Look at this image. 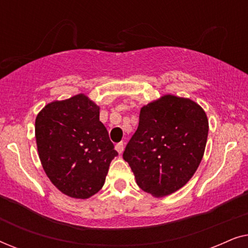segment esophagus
I'll list each match as a JSON object with an SVG mask.
<instances>
[{
    "label": "esophagus",
    "mask_w": 248,
    "mask_h": 248,
    "mask_svg": "<svg viewBox=\"0 0 248 248\" xmlns=\"http://www.w3.org/2000/svg\"><path fill=\"white\" fill-rule=\"evenodd\" d=\"M115 149H116V151L121 155L124 150V143H123V142H120V143H117L116 145H115Z\"/></svg>",
    "instance_id": "obj_1"
}]
</instances>
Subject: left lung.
<instances>
[{
    "instance_id": "1",
    "label": "left lung",
    "mask_w": 248,
    "mask_h": 248,
    "mask_svg": "<svg viewBox=\"0 0 248 248\" xmlns=\"http://www.w3.org/2000/svg\"><path fill=\"white\" fill-rule=\"evenodd\" d=\"M208 132L205 111L188 98L164 94L144 105L123 154L139 187L155 198L182 188L202 160Z\"/></svg>"
}]
</instances>
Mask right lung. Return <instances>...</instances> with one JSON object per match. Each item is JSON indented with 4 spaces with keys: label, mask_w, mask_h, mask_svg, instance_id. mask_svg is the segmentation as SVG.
<instances>
[{
    "label": "right lung",
    "mask_w": 248,
    "mask_h": 248,
    "mask_svg": "<svg viewBox=\"0 0 248 248\" xmlns=\"http://www.w3.org/2000/svg\"><path fill=\"white\" fill-rule=\"evenodd\" d=\"M99 109L79 93L47 104L36 117L37 150L44 170L70 198L84 200L99 192L117 155L99 121Z\"/></svg>",
    "instance_id": "1"
}]
</instances>
